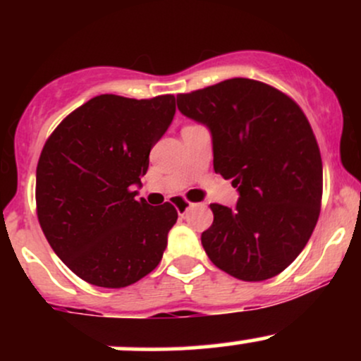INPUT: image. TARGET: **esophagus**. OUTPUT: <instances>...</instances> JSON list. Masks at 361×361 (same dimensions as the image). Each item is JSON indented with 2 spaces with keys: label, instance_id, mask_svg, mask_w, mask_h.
<instances>
[{
  "label": "esophagus",
  "instance_id": "1",
  "mask_svg": "<svg viewBox=\"0 0 361 361\" xmlns=\"http://www.w3.org/2000/svg\"><path fill=\"white\" fill-rule=\"evenodd\" d=\"M173 205L176 207V210H178V214L180 215H183L186 210L190 209V202H186V200H183V198H175V200H173Z\"/></svg>",
  "mask_w": 361,
  "mask_h": 361
}]
</instances>
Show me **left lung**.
Listing matches in <instances>:
<instances>
[{"instance_id":"left-lung-1","label":"left lung","mask_w":361,"mask_h":361,"mask_svg":"<svg viewBox=\"0 0 361 361\" xmlns=\"http://www.w3.org/2000/svg\"><path fill=\"white\" fill-rule=\"evenodd\" d=\"M176 103L209 127L215 173L239 192L233 209L210 205L207 256L234 279L276 276L304 250L321 212L322 161L307 117L285 93L247 78L178 94Z\"/></svg>"}]
</instances>
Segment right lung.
I'll list each match as a JSON object with an SVG mask.
<instances>
[{
    "label": "right lung",
    "instance_id": "1",
    "mask_svg": "<svg viewBox=\"0 0 361 361\" xmlns=\"http://www.w3.org/2000/svg\"><path fill=\"white\" fill-rule=\"evenodd\" d=\"M175 111L173 94H100L62 120L40 152V227L66 267L91 285L127 287L163 258L176 209L135 200L134 188Z\"/></svg>",
    "mask_w": 361,
    "mask_h": 361
}]
</instances>
